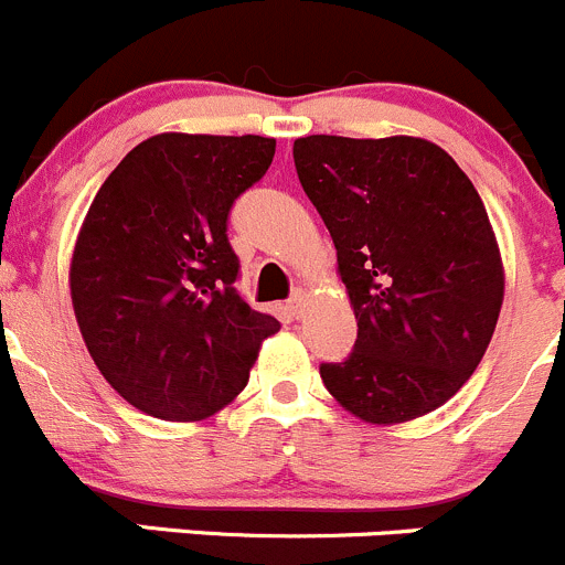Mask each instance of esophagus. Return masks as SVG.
<instances>
[{"label": "esophagus", "mask_w": 565, "mask_h": 565, "mask_svg": "<svg viewBox=\"0 0 565 565\" xmlns=\"http://www.w3.org/2000/svg\"><path fill=\"white\" fill-rule=\"evenodd\" d=\"M307 299H310V294H307L305 288H296V294L290 296V312H294V316H301V312H305V305H307Z\"/></svg>", "instance_id": "34e87169"}]
</instances>
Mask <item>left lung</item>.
<instances>
[{
	"instance_id": "obj_1",
	"label": "left lung",
	"mask_w": 565,
	"mask_h": 565,
	"mask_svg": "<svg viewBox=\"0 0 565 565\" xmlns=\"http://www.w3.org/2000/svg\"><path fill=\"white\" fill-rule=\"evenodd\" d=\"M294 164L321 214L356 318L329 395L371 426L448 404L483 360L505 296L500 244L454 156L423 137L312 134Z\"/></svg>"
}]
</instances>
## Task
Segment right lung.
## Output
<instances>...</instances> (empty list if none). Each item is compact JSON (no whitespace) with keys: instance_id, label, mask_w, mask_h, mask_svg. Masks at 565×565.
Here are the masks:
<instances>
[{"instance_id":"obj_1","label":"right lung","mask_w":565,"mask_h":565,"mask_svg":"<svg viewBox=\"0 0 565 565\" xmlns=\"http://www.w3.org/2000/svg\"><path fill=\"white\" fill-rule=\"evenodd\" d=\"M277 139L164 131L100 183L71 253V301L95 367L134 409L198 423L244 387L280 321L236 288L227 214Z\"/></svg>"}]
</instances>
